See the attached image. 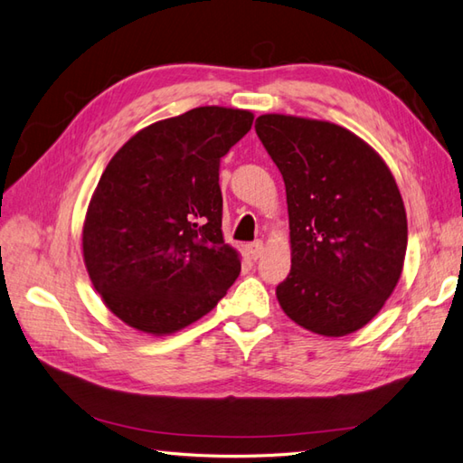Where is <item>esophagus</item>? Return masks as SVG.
<instances>
[{
  "label": "esophagus",
  "mask_w": 463,
  "mask_h": 463,
  "mask_svg": "<svg viewBox=\"0 0 463 463\" xmlns=\"http://www.w3.org/2000/svg\"><path fill=\"white\" fill-rule=\"evenodd\" d=\"M245 251H248V255L251 260H260L261 258V253H263V241H253V243H250L248 248H245Z\"/></svg>",
  "instance_id": "34e87169"
}]
</instances>
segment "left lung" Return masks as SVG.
Listing matches in <instances>:
<instances>
[{"instance_id":"8db88e82","label":"left lung","mask_w":463,"mask_h":463,"mask_svg":"<svg viewBox=\"0 0 463 463\" xmlns=\"http://www.w3.org/2000/svg\"><path fill=\"white\" fill-rule=\"evenodd\" d=\"M255 132L281 172L289 212L291 271L277 301L307 331L351 335L383 309L402 273L408 223L392 172L333 122L261 115Z\"/></svg>"}]
</instances>
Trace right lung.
Listing matches in <instances>:
<instances>
[{
  "instance_id": "obj_1",
  "label": "right lung",
  "mask_w": 463,
  "mask_h": 463,
  "mask_svg": "<svg viewBox=\"0 0 463 463\" xmlns=\"http://www.w3.org/2000/svg\"><path fill=\"white\" fill-rule=\"evenodd\" d=\"M253 112L198 107L138 130L107 164L83 223V260L122 323L164 336L196 323L241 271L223 241L220 160Z\"/></svg>"
}]
</instances>
